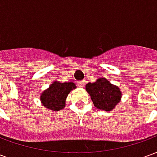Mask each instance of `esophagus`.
Wrapping results in <instances>:
<instances>
[{
  "label": "esophagus",
  "mask_w": 157,
  "mask_h": 157,
  "mask_svg": "<svg viewBox=\"0 0 157 157\" xmlns=\"http://www.w3.org/2000/svg\"><path fill=\"white\" fill-rule=\"evenodd\" d=\"M84 83H85V82H84V81H80V82H78V86H81V87H83Z\"/></svg>",
  "instance_id": "esophagus-1"
}]
</instances>
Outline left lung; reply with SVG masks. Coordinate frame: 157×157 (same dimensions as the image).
I'll use <instances>...</instances> for the list:
<instances>
[{
  "instance_id": "1",
  "label": "left lung",
  "mask_w": 157,
  "mask_h": 157,
  "mask_svg": "<svg viewBox=\"0 0 157 157\" xmlns=\"http://www.w3.org/2000/svg\"><path fill=\"white\" fill-rule=\"evenodd\" d=\"M86 90L96 108L105 111L112 110L121 98L119 88L105 78H99L96 82L86 84Z\"/></svg>"
}]
</instances>
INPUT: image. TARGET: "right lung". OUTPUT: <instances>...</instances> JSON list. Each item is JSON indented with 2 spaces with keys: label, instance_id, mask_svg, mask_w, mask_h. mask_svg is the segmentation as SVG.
I'll return each instance as SVG.
<instances>
[{
  "label": "right lung",
  "instance_id": "right-lung-1",
  "mask_svg": "<svg viewBox=\"0 0 157 157\" xmlns=\"http://www.w3.org/2000/svg\"><path fill=\"white\" fill-rule=\"evenodd\" d=\"M74 88H75V86L72 82L60 83L59 82H55L49 88L42 93L40 100L45 108L59 111L65 108V98L69 92Z\"/></svg>",
  "mask_w": 157,
  "mask_h": 157
}]
</instances>
